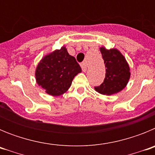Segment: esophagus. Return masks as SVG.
I'll list each match as a JSON object with an SVG mask.
<instances>
[{
    "label": "esophagus",
    "instance_id": "1",
    "mask_svg": "<svg viewBox=\"0 0 155 155\" xmlns=\"http://www.w3.org/2000/svg\"><path fill=\"white\" fill-rule=\"evenodd\" d=\"M81 67L82 71H84V72H85L87 71V64H86V63H82V64H81Z\"/></svg>",
    "mask_w": 155,
    "mask_h": 155
}]
</instances>
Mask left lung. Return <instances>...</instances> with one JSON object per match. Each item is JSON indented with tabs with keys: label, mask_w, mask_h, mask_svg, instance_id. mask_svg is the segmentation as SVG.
Wrapping results in <instances>:
<instances>
[{
	"label": "left lung",
	"mask_w": 155,
	"mask_h": 155,
	"mask_svg": "<svg viewBox=\"0 0 155 155\" xmlns=\"http://www.w3.org/2000/svg\"><path fill=\"white\" fill-rule=\"evenodd\" d=\"M104 60L105 78L102 84L94 87L95 91L102 94H116L127 86L130 78V69L127 60L117 49L108 50L100 47Z\"/></svg>",
	"instance_id": "left-lung-1"
}]
</instances>
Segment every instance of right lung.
<instances>
[{"label":"right lung","mask_w":155,"mask_h":155,"mask_svg":"<svg viewBox=\"0 0 155 155\" xmlns=\"http://www.w3.org/2000/svg\"><path fill=\"white\" fill-rule=\"evenodd\" d=\"M81 72V68L76 59L62 46L42 57L35 75L37 84L48 94L59 96L69 89L74 78Z\"/></svg>","instance_id":"obj_1"}]
</instances>
